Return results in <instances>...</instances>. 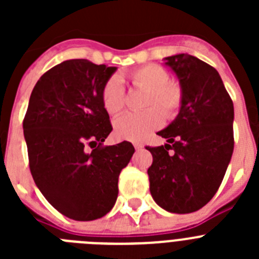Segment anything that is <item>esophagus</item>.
Here are the masks:
<instances>
[{
	"mask_svg": "<svg viewBox=\"0 0 259 259\" xmlns=\"http://www.w3.org/2000/svg\"><path fill=\"white\" fill-rule=\"evenodd\" d=\"M134 146H135V149H136V150L143 149V144H141V143H134Z\"/></svg>",
	"mask_w": 259,
	"mask_h": 259,
	"instance_id": "obj_1",
	"label": "esophagus"
}]
</instances>
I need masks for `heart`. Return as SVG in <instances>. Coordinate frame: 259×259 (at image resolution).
Listing matches in <instances>:
<instances>
[{"label": "heart", "mask_w": 259, "mask_h": 259, "mask_svg": "<svg viewBox=\"0 0 259 259\" xmlns=\"http://www.w3.org/2000/svg\"><path fill=\"white\" fill-rule=\"evenodd\" d=\"M135 89L144 91L141 113L127 114L114 123L116 136L124 140L139 141L158 130L167 119L175 118L184 102V92L179 83L168 80V72L158 65H145L127 74ZM102 104L110 115L116 116L125 107V93L122 81L111 77L105 83L101 93Z\"/></svg>", "instance_id": "obj_1"}]
</instances>
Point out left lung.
I'll return each instance as SVG.
<instances>
[{
	"label": "left lung",
	"mask_w": 259,
	"mask_h": 259,
	"mask_svg": "<svg viewBox=\"0 0 259 259\" xmlns=\"http://www.w3.org/2000/svg\"><path fill=\"white\" fill-rule=\"evenodd\" d=\"M184 102L178 118L158 135L166 145L146 146L150 193L170 212L200 210L219 189L233 153V102L218 71L189 54L167 57Z\"/></svg>",
	"instance_id": "1"
}]
</instances>
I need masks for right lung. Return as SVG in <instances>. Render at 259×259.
Masks as SVG:
<instances>
[{"label": "right lung", "instance_id": "1", "mask_svg": "<svg viewBox=\"0 0 259 259\" xmlns=\"http://www.w3.org/2000/svg\"><path fill=\"white\" fill-rule=\"evenodd\" d=\"M115 67L70 59L40 77L23 120L29 170L37 188L61 214L95 221L113 209L118 179L135 148L105 146L113 125L102 88Z\"/></svg>", "mask_w": 259, "mask_h": 259}]
</instances>
